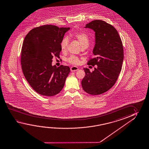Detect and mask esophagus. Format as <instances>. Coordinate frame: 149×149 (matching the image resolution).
Segmentation results:
<instances>
[{
    "instance_id": "1",
    "label": "esophagus",
    "mask_w": 149,
    "mask_h": 149,
    "mask_svg": "<svg viewBox=\"0 0 149 149\" xmlns=\"http://www.w3.org/2000/svg\"><path fill=\"white\" fill-rule=\"evenodd\" d=\"M78 68L76 67V66H72L71 68V72H76V71H78Z\"/></svg>"
}]
</instances>
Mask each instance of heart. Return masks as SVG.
<instances>
[{
    "mask_svg": "<svg viewBox=\"0 0 149 149\" xmlns=\"http://www.w3.org/2000/svg\"><path fill=\"white\" fill-rule=\"evenodd\" d=\"M74 38H75L76 40H77L78 42L81 45V47L85 46H88L89 40L88 36L85 33L83 32H76L73 35ZM68 38L67 37H64L62 40L61 42V50L62 51H65L66 50V48L68 45ZM68 62L73 64H78L79 63V60L78 57L75 56H71L68 59Z\"/></svg>",
    "mask_w": 149,
    "mask_h": 149,
    "instance_id": "1",
    "label": "heart"
}]
</instances>
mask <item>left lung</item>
Wrapping results in <instances>:
<instances>
[{"label":"left lung","mask_w":149,"mask_h":149,"mask_svg":"<svg viewBox=\"0 0 149 149\" xmlns=\"http://www.w3.org/2000/svg\"><path fill=\"white\" fill-rule=\"evenodd\" d=\"M84 27L95 32L93 51L95 58L88 64L97 65V68L93 72L84 68L85 76L81 86L83 90L90 95H101L112 88L117 81L124 59L123 44L117 30L102 20H94Z\"/></svg>","instance_id":"8db88e82"}]
</instances>
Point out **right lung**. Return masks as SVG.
Here are the masks:
<instances>
[{"label":"right lung","instance_id":"add662e5","mask_svg":"<svg viewBox=\"0 0 149 149\" xmlns=\"http://www.w3.org/2000/svg\"><path fill=\"white\" fill-rule=\"evenodd\" d=\"M70 27L45 25L31 30L25 37L21 50L22 71L29 85L41 95L51 97L63 88L70 72L68 66L52 65L58 57L61 42Z\"/></svg>","mask_w":149,"mask_h":149}]
</instances>
